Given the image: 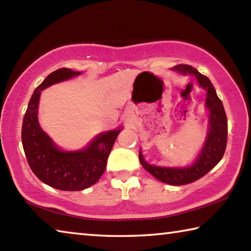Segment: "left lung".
Here are the masks:
<instances>
[{
    "mask_svg": "<svg viewBox=\"0 0 251 251\" xmlns=\"http://www.w3.org/2000/svg\"><path fill=\"white\" fill-rule=\"evenodd\" d=\"M174 71L181 74H193L196 76L199 85L207 91L206 107L209 109V133L206 142L199 154L197 160L189 167H159L150 165L144 159L142 151H139V161L146 171L157 179L169 185L180 186L196 181L210 172L220 160L226 151L228 123L225 113L224 105L217 96V93L207 76L202 75L190 65L179 64L174 66Z\"/></svg>",
    "mask_w": 251,
    "mask_h": 251,
    "instance_id": "1",
    "label": "left lung"
}]
</instances>
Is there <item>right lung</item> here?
I'll use <instances>...</instances> for the list:
<instances>
[{
    "instance_id": "right-lung-1",
    "label": "right lung",
    "mask_w": 251,
    "mask_h": 251,
    "mask_svg": "<svg viewBox=\"0 0 251 251\" xmlns=\"http://www.w3.org/2000/svg\"><path fill=\"white\" fill-rule=\"evenodd\" d=\"M79 74V72L66 67L50 73L34 91L22 125V144L32 172L46 185L67 192L88 188L100 179L105 172L109 152L121 131V129H115L99 135L85 150L63 151L42 130L37 121L41 91L52 84Z\"/></svg>"
}]
</instances>
